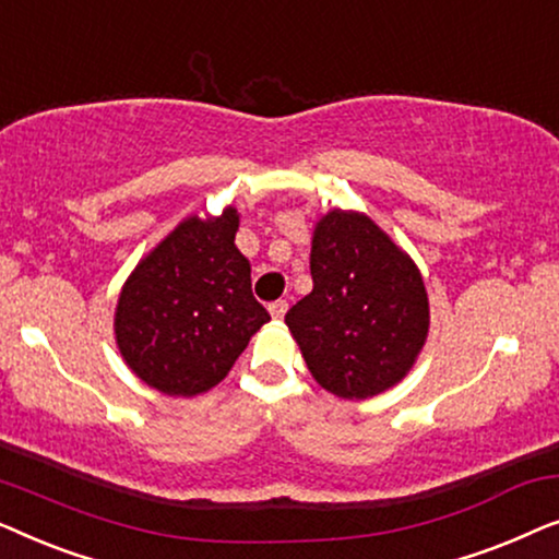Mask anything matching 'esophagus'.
Returning a JSON list of instances; mask_svg holds the SVG:
<instances>
[{
    "instance_id": "esophagus-1",
    "label": "esophagus",
    "mask_w": 559,
    "mask_h": 559,
    "mask_svg": "<svg viewBox=\"0 0 559 559\" xmlns=\"http://www.w3.org/2000/svg\"><path fill=\"white\" fill-rule=\"evenodd\" d=\"M287 308H289V305H287V300H274L272 305H270V312H272V318H285V312H287Z\"/></svg>"
}]
</instances>
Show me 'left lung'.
Here are the masks:
<instances>
[{"label": "left lung", "instance_id": "1", "mask_svg": "<svg viewBox=\"0 0 559 559\" xmlns=\"http://www.w3.org/2000/svg\"><path fill=\"white\" fill-rule=\"evenodd\" d=\"M310 274L312 293L285 323L318 384L366 400L402 381L430 328L415 262L369 216L331 211L312 234Z\"/></svg>", "mask_w": 559, "mask_h": 559}]
</instances>
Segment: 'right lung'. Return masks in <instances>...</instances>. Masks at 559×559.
<instances>
[{
    "mask_svg": "<svg viewBox=\"0 0 559 559\" xmlns=\"http://www.w3.org/2000/svg\"><path fill=\"white\" fill-rule=\"evenodd\" d=\"M239 216H190L136 264L119 295L114 331L129 369L157 392L193 396L231 371L270 320L236 249Z\"/></svg>",
    "mask_w": 559,
    "mask_h": 559,
    "instance_id": "right-lung-1",
    "label": "right lung"
}]
</instances>
